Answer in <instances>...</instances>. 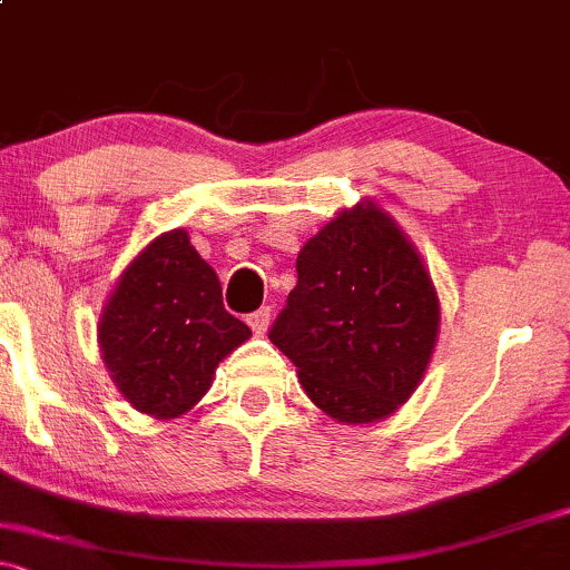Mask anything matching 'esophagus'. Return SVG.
<instances>
[{
    "instance_id": "esophagus-1",
    "label": "esophagus",
    "mask_w": 570,
    "mask_h": 570,
    "mask_svg": "<svg viewBox=\"0 0 570 570\" xmlns=\"http://www.w3.org/2000/svg\"><path fill=\"white\" fill-rule=\"evenodd\" d=\"M246 324L252 326V332L257 337H263L267 332V326H271V307H259V311L248 313L246 316Z\"/></svg>"
}]
</instances>
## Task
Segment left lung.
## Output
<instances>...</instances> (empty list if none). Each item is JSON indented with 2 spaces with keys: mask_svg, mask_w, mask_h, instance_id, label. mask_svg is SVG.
<instances>
[{
  "mask_svg": "<svg viewBox=\"0 0 570 570\" xmlns=\"http://www.w3.org/2000/svg\"><path fill=\"white\" fill-rule=\"evenodd\" d=\"M440 297L407 235L372 200L340 212L297 254L271 340L337 423L389 417L421 383Z\"/></svg>",
  "mask_w": 570,
  "mask_h": 570,
  "instance_id": "8db88e82",
  "label": "left lung"
}]
</instances>
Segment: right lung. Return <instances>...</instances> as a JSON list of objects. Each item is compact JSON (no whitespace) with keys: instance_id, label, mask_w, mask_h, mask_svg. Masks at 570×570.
Listing matches in <instances>:
<instances>
[{"instance_id":"obj_1","label":"right lung","mask_w":570,"mask_h":570,"mask_svg":"<svg viewBox=\"0 0 570 570\" xmlns=\"http://www.w3.org/2000/svg\"><path fill=\"white\" fill-rule=\"evenodd\" d=\"M248 337L252 330L222 305L217 273L187 230L144 246L98 318V345L117 391L160 421L193 410L222 358Z\"/></svg>"}]
</instances>
